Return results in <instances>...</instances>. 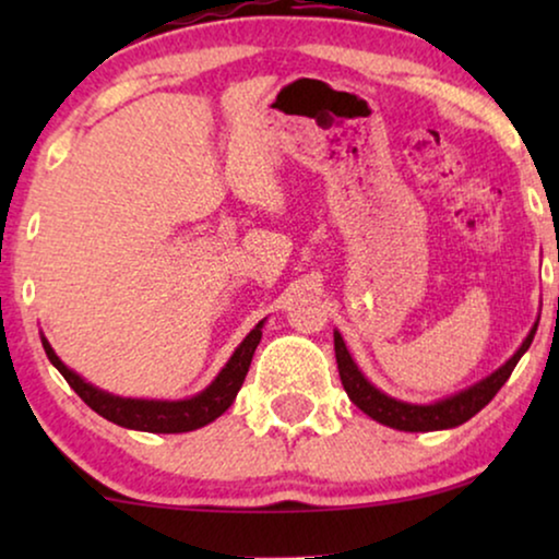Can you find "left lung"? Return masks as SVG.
I'll return each mask as SVG.
<instances>
[{"instance_id": "8db88e82", "label": "left lung", "mask_w": 559, "mask_h": 559, "mask_svg": "<svg viewBox=\"0 0 559 559\" xmlns=\"http://www.w3.org/2000/svg\"><path fill=\"white\" fill-rule=\"evenodd\" d=\"M534 333H537V325L532 328V333L526 335L522 348L516 350L514 356L509 358L507 364L501 366L499 371H493L491 377L478 381L476 386L465 389V392L450 396V400L435 402V404H407L396 402L392 396L381 394L377 386H371L369 381L364 379V373L358 371V366L350 358L346 343H343L341 333H335V361H338V373L343 381V389L350 396V402L356 404L358 409L366 412L377 423L394 427V430L404 432H432V430H448V427H457L486 407L488 402L493 400L496 392L507 384V379L514 371L519 358L524 356V350L532 346Z\"/></svg>"}]
</instances>
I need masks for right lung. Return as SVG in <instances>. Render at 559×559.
<instances>
[{
    "instance_id": "right-lung-1",
    "label": "right lung",
    "mask_w": 559,
    "mask_h": 559,
    "mask_svg": "<svg viewBox=\"0 0 559 559\" xmlns=\"http://www.w3.org/2000/svg\"><path fill=\"white\" fill-rule=\"evenodd\" d=\"M262 341V323L251 331L239 348L234 350L231 361L224 366L216 381L201 392L193 400L182 402H147V400H121V396L106 394L102 389L91 386L83 381L79 373H73L68 366L56 356L50 343L43 338V348L48 354L50 364L63 373V379L71 384L75 394L88 404L91 409L109 419L114 425L129 427V430L142 432H188L198 430V427L213 423V419L224 415L231 407V402L239 394V389L247 379L251 356Z\"/></svg>"
}]
</instances>
